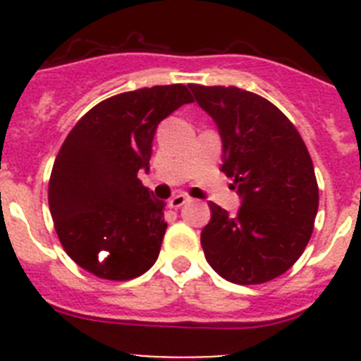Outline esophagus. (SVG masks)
I'll list each match as a JSON object with an SVG mask.
<instances>
[{
    "label": "esophagus",
    "mask_w": 361,
    "mask_h": 361,
    "mask_svg": "<svg viewBox=\"0 0 361 361\" xmlns=\"http://www.w3.org/2000/svg\"><path fill=\"white\" fill-rule=\"evenodd\" d=\"M188 202H190V197L184 195V193H177V195H173L170 199V208L178 209V208H183L184 204H188Z\"/></svg>",
    "instance_id": "34e87169"
}]
</instances>
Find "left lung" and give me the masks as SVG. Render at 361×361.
Listing matches in <instances>:
<instances>
[{
  "label": "left lung",
  "mask_w": 361,
  "mask_h": 361,
  "mask_svg": "<svg viewBox=\"0 0 361 361\" xmlns=\"http://www.w3.org/2000/svg\"><path fill=\"white\" fill-rule=\"evenodd\" d=\"M219 126L224 164L242 197L237 216L209 202L200 233L209 266L228 282L257 286L302 257L318 212L311 155L295 124L262 95L237 86L190 85Z\"/></svg>",
  "instance_id": "8db88e82"
}]
</instances>
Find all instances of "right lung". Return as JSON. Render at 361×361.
Here are the masks:
<instances>
[{
  "label": "right lung",
  "instance_id": "right-lung-1",
  "mask_svg": "<svg viewBox=\"0 0 361 361\" xmlns=\"http://www.w3.org/2000/svg\"><path fill=\"white\" fill-rule=\"evenodd\" d=\"M193 95L184 85L139 88L88 110L66 135L49 180L57 237L73 262L103 280H132L155 264L164 202L137 178L157 124Z\"/></svg>",
  "mask_w": 361,
  "mask_h": 361
}]
</instances>
